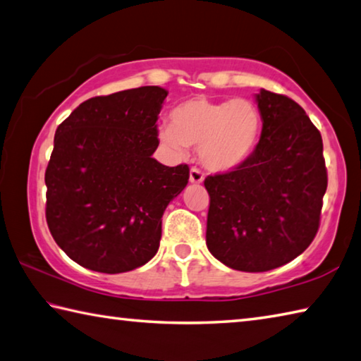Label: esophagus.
I'll return each mask as SVG.
<instances>
[{
  "mask_svg": "<svg viewBox=\"0 0 361 361\" xmlns=\"http://www.w3.org/2000/svg\"><path fill=\"white\" fill-rule=\"evenodd\" d=\"M205 178V175L202 173V170L197 167H192L189 170V181L194 183V185H200V183Z\"/></svg>",
  "mask_w": 361,
  "mask_h": 361,
  "instance_id": "esophagus-1",
  "label": "esophagus"
}]
</instances>
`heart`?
<instances>
[{"instance_id":"b5f03b06","label":"heart","mask_w":361,"mask_h":361,"mask_svg":"<svg viewBox=\"0 0 361 361\" xmlns=\"http://www.w3.org/2000/svg\"><path fill=\"white\" fill-rule=\"evenodd\" d=\"M262 133V114L249 99L212 101L192 97L172 112V123L159 128V140L176 154L188 147L214 172H231L251 158Z\"/></svg>"}]
</instances>
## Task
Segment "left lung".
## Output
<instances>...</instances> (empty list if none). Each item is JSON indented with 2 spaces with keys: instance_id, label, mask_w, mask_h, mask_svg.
Listing matches in <instances>:
<instances>
[{
  "instance_id": "8db88e82",
  "label": "left lung",
  "mask_w": 361,
  "mask_h": 361,
  "mask_svg": "<svg viewBox=\"0 0 361 361\" xmlns=\"http://www.w3.org/2000/svg\"><path fill=\"white\" fill-rule=\"evenodd\" d=\"M262 134L243 166L205 178L207 246L233 270L289 264L312 243L326 191L324 143L297 102L260 90Z\"/></svg>"
}]
</instances>
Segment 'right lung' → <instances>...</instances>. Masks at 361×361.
I'll return each mask as SVG.
<instances>
[{
    "label": "right lung",
    "instance_id": "right-lung-1",
    "mask_svg": "<svg viewBox=\"0 0 361 361\" xmlns=\"http://www.w3.org/2000/svg\"><path fill=\"white\" fill-rule=\"evenodd\" d=\"M166 97L161 87L91 97L56 129L45 218L56 245L88 270L130 271L158 252L162 214L189 180L186 164L152 158Z\"/></svg>",
    "mask_w": 361,
    "mask_h": 361
}]
</instances>
